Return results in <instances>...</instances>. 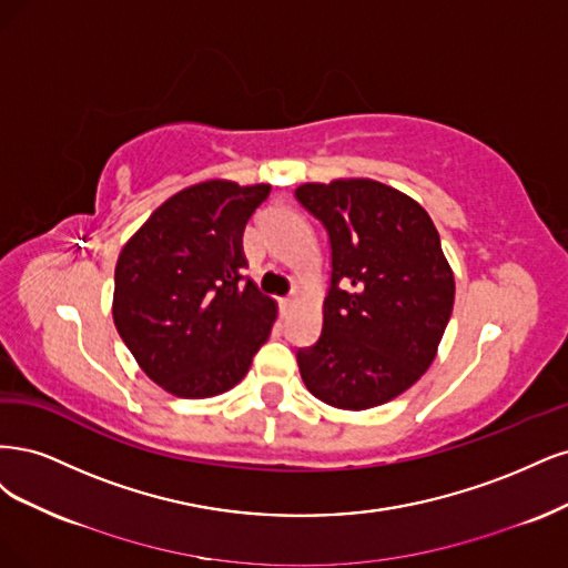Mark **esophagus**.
<instances>
[{"label":"esophagus","mask_w":568,"mask_h":568,"mask_svg":"<svg viewBox=\"0 0 568 568\" xmlns=\"http://www.w3.org/2000/svg\"><path fill=\"white\" fill-rule=\"evenodd\" d=\"M295 302H297V297H295V295L281 297V300H278V304H281V311H283V314H287V311H290L292 306H295Z\"/></svg>","instance_id":"esophagus-1"}]
</instances>
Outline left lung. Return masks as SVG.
<instances>
[{
    "instance_id": "obj_1",
    "label": "left lung",
    "mask_w": 568,
    "mask_h": 568,
    "mask_svg": "<svg viewBox=\"0 0 568 568\" xmlns=\"http://www.w3.org/2000/svg\"><path fill=\"white\" fill-rule=\"evenodd\" d=\"M295 197L331 243L323 331L297 349L306 389L344 410L387 404L429 368L450 318L442 237L415 200L379 181L304 184Z\"/></svg>"
}]
</instances>
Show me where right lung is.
Here are the masks:
<instances>
[{
    "instance_id": "right-lung-1",
    "label": "right lung",
    "mask_w": 568,
    "mask_h": 568,
    "mask_svg": "<svg viewBox=\"0 0 568 568\" xmlns=\"http://www.w3.org/2000/svg\"><path fill=\"white\" fill-rule=\"evenodd\" d=\"M271 186L205 181L162 203L115 266V327L141 371L181 398L224 394L268 339L276 302L245 276L243 231Z\"/></svg>"
}]
</instances>
